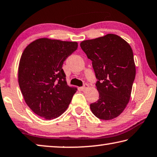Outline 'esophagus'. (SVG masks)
Returning <instances> with one entry per match:
<instances>
[{
  "label": "esophagus",
  "instance_id": "34e87169",
  "mask_svg": "<svg viewBox=\"0 0 157 157\" xmlns=\"http://www.w3.org/2000/svg\"><path fill=\"white\" fill-rule=\"evenodd\" d=\"M88 88H89V85L87 84H84V86H82L80 89H81V90H82V91H85Z\"/></svg>",
  "mask_w": 157,
  "mask_h": 157
}]
</instances>
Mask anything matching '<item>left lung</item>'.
<instances>
[{"label":"left lung","mask_w":157,"mask_h":157,"mask_svg":"<svg viewBox=\"0 0 157 157\" xmlns=\"http://www.w3.org/2000/svg\"><path fill=\"white\" fill-rule=\"evenodd\" d=\"M81 48L92 61L99 100L90 105L92 113L101 120L118 117L128 104L136 75L131 46L123 38L107 34L84 40Z\"/></svg>","instance_id":"left-lung-1"}]
</instances>
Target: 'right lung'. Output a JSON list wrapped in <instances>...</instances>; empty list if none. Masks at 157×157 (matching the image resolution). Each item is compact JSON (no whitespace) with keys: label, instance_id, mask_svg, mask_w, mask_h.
Masks as SVG:
<instances>
[{"label":"right lung","instance_id":"right-lung-1","mask_svg":"<svg viewBox=\"0 0 157 157\" xmlns=\"http://www.w3.org/2000/svg\"><path fill=\"white\" fill-rule=\"evenodd\" d=\"M78 46L75 41L41 38L23 50L18 84L25 103L36 115L52 120L67 109L77 88L67 84L62 65Z\"/></svg>","mask_w":157,"mask_h":157}]
</instances>
